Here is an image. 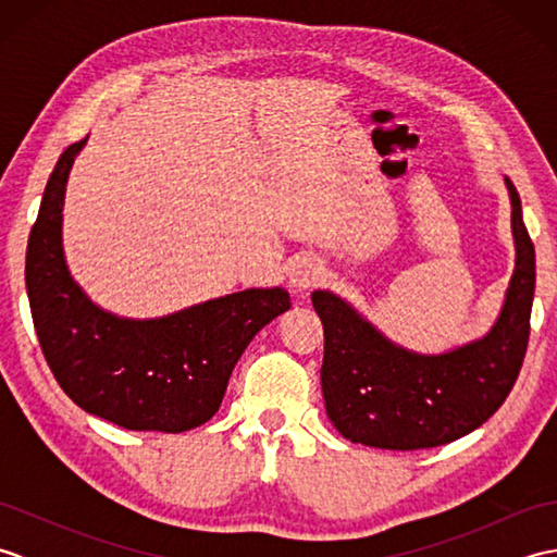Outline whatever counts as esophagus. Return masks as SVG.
<instances>
[{
	"label": "esophagus",
	"instance_id": "esophagus-1",
	"mask_svg": "<svg viewBox=\"0 0 557 557\" xmlns=\"http://www.w3.org/2000/svg\"><path fill=\"white\" fill-rule=\"evenodd\" d=\"M323 280V265L313 258H299L289 268V285L294 292H306Z\"/></svg>",
	"mask_w": 557,
	"mask_h": 557
}]
</instances>
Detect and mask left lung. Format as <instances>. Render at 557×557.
I'll use <instances>...</instances> for the list:
<instances>
[{"mask_svg":"<svg viewBox=\"0 0 557 557\" xmlns=\"http://www.w3.org/2000/svg\"><path fill=\"white\" fill-rule=\"evenodd\" d=\"M505 186L512 208L515 270L486 335L423 354L397 345L335 292L311 294L325 333V411L347 441L381 449L437 447L476 431L510 395L529 342L536 253L522 200L507 176Z\"/></svg>","mask_w":557,"mask_h":557,"instance_id":"1","label":"left lung"}]
</instances>
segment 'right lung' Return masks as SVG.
<instances>
[{
    "label": "right lung",
    "mask_w": 557,
    "mask_h": 557,
    "mask_svg": "<svg viewBox=\"0 0 557 557\" xmlns=\"http://www.w3.org/2000/svg\"><path fill=\"white\" fill-rule=\"evenodd\" d=\"M88 138L69 146L45 186L26 253V289L47 363L76 405L128 431L184 433L222 405L251 339L289 311V292L251 287L158 318L104 311L64 253L69 172Z\"/></svg>",
    "instance_id": "obj_1"
}]
</instances>
